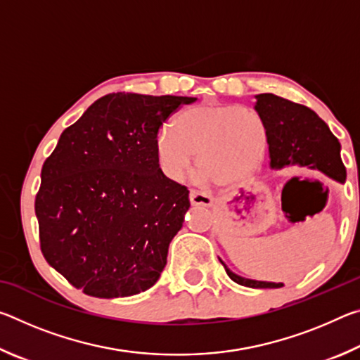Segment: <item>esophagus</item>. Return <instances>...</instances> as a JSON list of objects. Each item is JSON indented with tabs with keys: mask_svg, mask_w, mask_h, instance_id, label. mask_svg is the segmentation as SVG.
Returning a JSON list of instances; mask_svg holds the SVG:
<instances>
[{
	"mask_svg": "<svg viewBox=\"0 0 360 360\" xmlns=\"http://www.w3.org/2000/svg\"><path fill=\"white\" fill-rule=\"evenodd\" d=\"M188 198H191V203L195 206H211L212 203V198L208 193L195 191V188H192L191 193H188Z\"/></svg>",
	"mask_w": 360,
	"mask_h": 360,
	"instance_id": "obj_1",
	"label": "esophagus"
}]
</instances>
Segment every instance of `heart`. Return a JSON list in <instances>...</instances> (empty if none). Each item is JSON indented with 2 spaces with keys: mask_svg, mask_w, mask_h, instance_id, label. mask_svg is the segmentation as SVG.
I'll return each instance as SVG.
<instances>
[{
  "mask_svg": "<svg viewBox=\"0 0 360 360\" xmlns=\"http://www.w3.org/2000/svg\"><path fill=\"white\" fill-rule=\"evenodd\" d=\"M268 131L262 115L251 108L202 103L176 115L173 129L157 136L155 154L168 178H182L197 154L202 179L230 187L257 172L264 160Z\"/></svg>",
  "mask_w": 360,
  "mask_h": 360,
  "instance_id": "b5f03b06",
  "label": "heart"
}]
</instances>
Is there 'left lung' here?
I'll list each match as a JSON object with an SVG mask.
<instances>
[{
  "mask_svg": "<svg viewBox=\"0 0 360 360\" xmlns=\"http://www.w3.org/2000/svg\"><path fill=\"white\" fill-rule=\"evenodd\" d=\"M254 109L266 125L268 152L273 169L300 165L318 169L345 184L346 168L340 155L341 146L328 125L313 109L273 94L255 95ZM221 264L231 281L246 288L276 289L284 285L283 283L255 281L238 276L222 260Z\"/></svg>",
  "mask_w": 360,
  "mask_h": 360,
  "instance_id": "obj_1",
  "label": "left lung"
}]
</instances>
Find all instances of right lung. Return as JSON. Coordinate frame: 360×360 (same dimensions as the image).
<instances>
[{
	"mask_svg": "<svg viewBox=\"0 0 360 360\" xmlns=\"http://www.w3.org/2000/svg\"><path fill=\"white\" fill-rule=\"evenodd\" d=\"M193 96L109 94L68 127L42 165L34 211L47 264L98 298L136 295L167 265L191 208L155 154L158 129Z\"/></svg>",
	"mask_w": 360,
	"mask_h": 360,
	"instance_id": "right-lung-1",
	"label": "right lung"
}]
</instances>
